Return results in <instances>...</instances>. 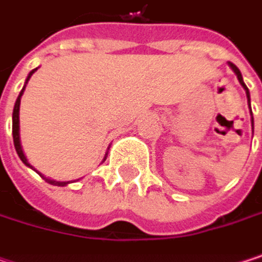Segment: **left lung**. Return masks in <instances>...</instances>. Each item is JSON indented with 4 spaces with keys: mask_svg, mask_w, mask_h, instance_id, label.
<instances>
[{
    "mask_svg": "<svg viewBox=\"0 0 262 262\" xmlns=\"http://www.w3.org/2000/svg\"><path fill=\"white\" fill-rule=\"evenodd\" d=\"M229 67L232 68V71H234V73L236 74V79H238V81H239V83H241V86L244 88V91H246V95H247V104H249V107H250V94H249V89H247V86H246V84H244V81H243V76H241L239 70L236 68L234 63H231V62H229ZM250 114H252V109H250ZM250 121H252V130H253V117H252V120H250Z\"/></svg>",
    "mask_w": 262,
    "mask_h": 262,
    "instance_id": "obj_1",
    "label": "left lung"
}]
</instances>
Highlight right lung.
Masks as SVG:
<instances>
[{
  "label": "right lung",
  "instance_id": "add662e5",
  "mask_svg": "<svg viewBox=\"0 0 262 262\" xmlns=\"http://www.w3.org/2000/svg\"><path fill=\"white\" fill-rule=\"evenodd\" d=\"M37 70V68H36ZM36 70H33V71H30V74L27 76L26 80V84L28 83V80L30 77L33 76V73L36 71ZM26 84H24V88H23V91L19 92V95H18V98H16V103H15V107H13V117H12V133H13V144H15V148H16V153H18V156L21 158V161L26 164L27 167H30V168H33L30 164H28V161H27L26 155H24V151H23V147H21V139H19V106H21V97H23V94H24V89H26ZM104 161H106V158H104ZM34 170V168H33ZM36 171V170H34ZM39 173V171H37ZM40 174V173H39ZM42 176V174H40ZM42 179H45V182L51 183V185H56V186H65V185H68L70 182H59V181H54V179H48V178H45V176H42Z\"/></svg>",
  "mask_w": 262,
  "mask_h": 262
}]
</instances>
